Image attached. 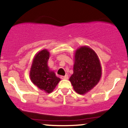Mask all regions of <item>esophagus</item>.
Segmentation results:
<instances>
[{
    "label": "esophagus",
    "mask_w": 128,
    "mask_h": 128,
    "mask_svg": "<svg viewBox=\"0 0 128 128\" xmlns=\"http://www.w3.org/2000/svg\"><path fill=\"white\" fill-rule=\"evenodd\" d=\"M61 79H68V75H65L64 76H61Z\"/></svg>",
    "instance_id": "1"
}]
</instances>
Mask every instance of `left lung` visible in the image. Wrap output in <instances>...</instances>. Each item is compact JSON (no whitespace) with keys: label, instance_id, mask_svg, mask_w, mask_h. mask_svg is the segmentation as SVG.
<instances>
[{"label":"left lung","instance_id":"obj_1","mask_svg":"<svg viewBox=\"0 0 128 128\" xmlns=\"http://www.w3.org/2000/svg\"><path fill=\"white\" fill-rule=\"evenodd\" d=\"M102 75V67L96 53L90 47L78 48L74 54L73 74L70 81L74 91L84 94L93 89Z\"/></svg>","mask_w":128,"mask_h":128}]
</instances>
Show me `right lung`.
Segmentation results:
<instances>
[{
  "instance_id": "obj_1",
  "label": "right lung",
  "mask_w": 128,
  "mask_h": 128,
  "mask_svg": "<svg viewBox=\"0 0 128 128\" xmlns=\"http://www.w3.org/2000/svg\"><path fill=\"white\" fill-rule=\"evenodd\" d=\"M49 55L50 53L46 49L37 52L33 59L30 71V78L32 83L46 93L53 92L61 80L48 66Z\"/></svg>"
}]
</instances>
